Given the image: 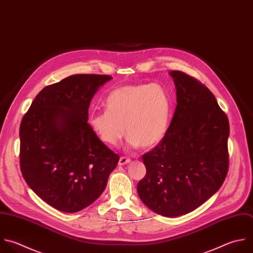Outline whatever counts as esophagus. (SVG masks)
I'll return each mask as SVG.
<instances>
[{
	"instance_id": "1",
	"label": "esophagus",
	"mask_w": 253,
	"mask_h": 253,
	"mask_svg": "<svg viewBox=\"0 0 253 253\" xmlns=\"http://www.w3.org/2000/svg\"><path fill=\"white\" fill-rule=\"evenodd\" d=\"M129 162H130V159H129L128 157H126V156H122V157L120 158V160H119V165L123 166V165H126V164L129 163Z\"/></svg>"
}]
</instances>
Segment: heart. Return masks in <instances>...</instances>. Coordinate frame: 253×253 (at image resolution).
Wrapping results in <instances>:
<instances>
[{"instance_id": "b5f03b06", "label": "heart", "mask_w": 253, "mask_h": 253, "mask_svg": "<svg viewBox=\"0 0 253 253\" xmlns=\"http://www.w3.org/2000/svg\"><path fill=\"white\" fill-rule=\"evenodd\" d=\"M106 111L92 112L89 124L97 136L110 146L125 135L131 147H152L164 137L170 120L171 102L159 84L128 85L113 91Z\"/></svg>"}]
</instances>
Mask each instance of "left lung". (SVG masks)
Segmentation results:
<instances>
[{"instance_id": "obj_1", "label": "left lung", "mask_w": 253, "mask_h": 253, "mask_svg": "<svg viewBox=\"0 0 253 253\" xmlns=\"http://www.w3.org/2000/svg\"><path fill=\"white\" fill-rule=\"evenodd\" d=\"M177 106L162 140L142 155L141 201L164 216L188 213L210 199L228 171L229 124L213 94L199 80L171 71Z\"/></svg>"}]
</instances>
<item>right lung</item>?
<instances>
[{"instance_id": "right-lung-1", "label": "right lung", "mask_w": 253, "mask_h": 253, "mask_svg": "<svg viewBox=\"0 0 253 253\" xmlns=\"http://www.w3.org/2000/svg\"><path fill=\"white\" fill-rule=\"evenodd\" d=\"M109 75L76 74L44 87L20 126V162L30 188L65 212L79 211L104 192L120 156L88 124V110Z\"/></svg>"}]
</instances>
